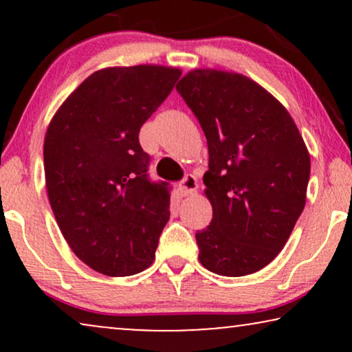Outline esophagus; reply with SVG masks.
<instances>
[{"label":"esophagus","instance_id":"34e87169","mask_svg":"<svg viewBox=\"0 0 352 352\" xmlns=\"http://www.w3.org/2000/svg\"><path fill=\"white\" fill-rule=\"evenodd\" d=\"M197 187H199V184H197V177L194 175L184 176V179L179 182V192L182 195L194 194V192L197 190Z\"/></svg>","mask_w":352,"mask_h":352}]
</instances>
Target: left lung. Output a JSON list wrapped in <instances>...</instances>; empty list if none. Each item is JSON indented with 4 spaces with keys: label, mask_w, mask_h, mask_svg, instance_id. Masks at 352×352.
Instances as JSON below:
<instances>
[{
    "label": "left lung",
    "mask_w": 352,
    "mask_h": 352,
    "mask_svg": "<svg viewBox=\"0 0 352 352\" xmlns=\"http://www.w3.org/2000/svg\"><path fill=\"white\" fill-rule=\"evenodd\" d=\"M176 89L210 153L213 219L195 234L199 259L218 276H248L282 252L305 210L309 152L287 109L247 76L197 69Z\"/></svg>",
    "instance_id": "8db88e82"
}]
</instances>
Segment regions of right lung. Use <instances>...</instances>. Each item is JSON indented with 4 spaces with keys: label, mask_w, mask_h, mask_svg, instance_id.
<instances>
[{
    "label": "right lung",
    "mask_w": 352,
    "mask_h": 352,
    "mask_svg": "<svg viewBox=\"0 0 352 352\" xmlns=\"http://www.w3.org/2000/svg\"><path fill=\"white\" fill-rule=\"evenodd\" d=\"M181 70L109 67L89 75L60 105L45 138L52 213L76 256L104 276L151 266L170 219L168 182H152L139 129Z\"/></svg>",
    "instance_id": "add662e5"
}]
</instances>
